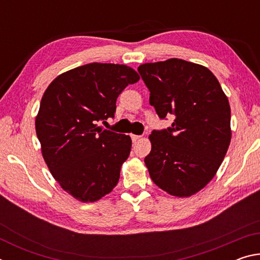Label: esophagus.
Returning a JSON list of instances; mask_svg holds the SVG:
<instances>
[{
  "mask_svg": "<svg viewBox=\"0 0 260 260\" xmlns=\"http://www.w3.org/2000/svg\"><path fill=\"white\" fill-rule=\"evenodd\" d=\"M131 138H132V141L133 142H138V141L141 139V135H135V134H131Z\"/></svg>",
  "mask_w": 260,
  "mask_h": 260,
  "instance_id": "1",
  "label": "esophagus"
}]
</instances>
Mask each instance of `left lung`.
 <instances>
[{
    "label": "left lung",
    "mask_w": 260,
    "mask_h": 260,
    "mask_svg": "<svg viewBox=\"0 0 260 260\" xmlns=\"http://www.w3.org/2000/svg\"><path fill=\"white\" fill-rule=\"evenodd\" d=\"M158 117L172 126L152 131L144 158L152 181L170 195L191 196L217 173L232 139L231 107L208 68L171 58L140 65Z\"/></svg>",
    "instance_id": "1"
}]
</instances>
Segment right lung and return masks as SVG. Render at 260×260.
Listing matches in <instances>:
<instances>
[{
  "instance_id": "add662e5",
  "label": "right lung",
  "mask_w": 260,
  "mask_h": 260,
  "mask_svg": "<svg viewBox=\"0 0 260 260\" xmlns=\"http://www.w3.org/2000/svg\"><path fill=\"white\" fill-rule=\"evenodd\" d=\"M139 79L126 65L90 63L61 73L43 94L35 119L43 159L76 200L99 201L119 181L132 140L96 122L114 117L118 96Z\"/></svg>"
}]
</instances>
